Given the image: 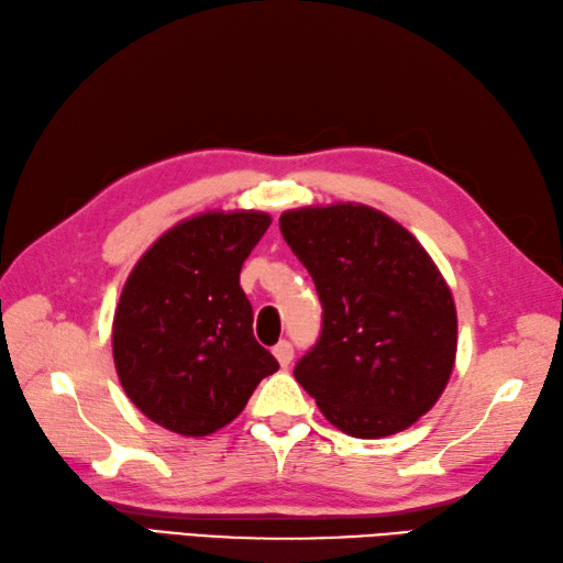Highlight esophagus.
Masks as SVG:
<instances>
[{
    "label": "esophagus",
    "mask_w": 563,
    "mask_h": 563,
    "mask_svg": "<svg viewBox=\"0 0 563 563\" xmlns=\"http://www.w3.org/2000/svg\"><path fill=\"white\" fill-rule=\"evenodd\" d=\"M273 355H276V360L280 362V367H287V364L292 362L295 350H292V345L287 343V341H280L276 347H273Z\"/></svg>",
    "instance_id": "1"
}]
</instances>
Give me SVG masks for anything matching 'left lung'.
<instances>
[{"instance_id":"obj_1","label":"left lung","mask_w":563,"mask_h":563,"mask_svg":"<svg viewBox=\"0 0 563 563\" xmlns=\"http://www.w3.org/2000/svg\"><path fill=\"white\" fill-rule=\"evenodd\" d=\"M280 232L323 307L297 384L350 437L382 439L415 424L446 388L459 347L451 290L424 246L362 203L285 211Z\"/></svg>"}]
</instances>
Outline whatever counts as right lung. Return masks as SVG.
<instances>
[{
  "mask_svg": "<svg viewBox=\"0 0 563 563\" xmlns=\"http://www.w3.org/2000/svg\"><path fill=\"white\" fill-rule=\"evenodd\" d=\"M271 225L261 211L181 220L129 273L112 321V355L136 408L181 437L230 424L278 362L252 331L244 258Z\"/></svg>",
  "mask_w": 563,
  "mask_h": 563,
  "instance_id": "right-lung-1",
  "label": "right lung"
}]
</instances>
